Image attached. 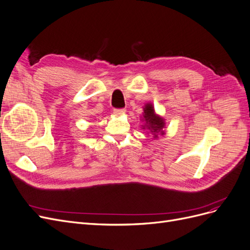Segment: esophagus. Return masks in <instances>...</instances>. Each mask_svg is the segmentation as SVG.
Instances as JSON below:
<instances>
[{
    "instance_id": "34e87169",
    "label": "esophagus",
    "mask_w": 250,
    "mask_h": 250,
    "mask_svg": "<svg viewBox=\"0 0 250 250\" xmlns=\"http://www.w3.org/2000/svg\"><path fill=\"white\" fill-rule=\"evenodd\" d=\"M126 111L125 108H115L113 109V112L116 113V115H122V113H124Z\"/></svg>"
}]
</instances>
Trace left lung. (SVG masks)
<instances>
[{
  "label": "left lung",
  "instance_id": "8db88e82",
  "mask_svg": "<svg viewBox=\"0 0 250 250\" xmlns=\"http://www.w3.org/2000/svg\"><path fill=\"white\" fill-rule=\"evenodd\" d=\"M144 119H145L147 128L151 130V132H153L155 138L157 137L158 132L164 133V120L155 115L153 106L151 104H147L145 108H144Z\"/></svg>",
  "mask_w": 250,
  "mask_h": 250
}]
</instances>
